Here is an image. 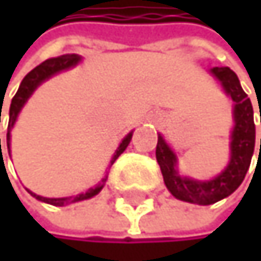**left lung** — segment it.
<instances>
[{"mask_svg": "<svg viewBox=\"0 0 261 261\" xmlns=\"http://www.w3.org/2000/svg\"><path fill=\"white\" fill-rule=\"evenodd\" d=\"M212 73L221 81L224 91L235 101V128L232 133V142H230L232 155H230V163L224 172L210 181H197L186 177L183 178L178 175L175 169V153L169 148L161 135H158L156 144V161L161 167L164 183L170 194L178 200L197 205H212L232 194L246 177L255 147V123L252 103H250L247 94L243 91L237 73L228 67H215L212 68ZM260 153L261 139L258 155Z\"/></svg>", "mask_w": 261, "mask_h": 261, "instance_id": "8db88e82", "label": "left lung"}]
</instances>
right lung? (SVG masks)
<instances>
[{
  "label": "right lung",
  "mask_w": 261,
  "mask_h": 261,
  "mask_svg": "<svg viewBox=\"0 0 261 261\" xmlns=\"http://www.w3.org/2000/svg\"><path fill=\"white\" fill-rule=\"evenodd\" d=\"M78 61H80V56H76V55H64V56H59V58L46 59L45 62H42L40 65H37L36 68H33L31 72H29V73L23 78V81H21V84H20V87H18L17 94H15V95H14V98H12L11 109H9L7 148H11V128L14 126V123H15V120H17V116H18V113H20V109L23 108V105L26 103V100H28L29 97H31V94L34 92V89H36L42 81H45V80H46V78H49V76H53L55 73L62 72V70H65V68H70V67L76 65V64H78ZM0 117H1V111H0ZM132 136H133V133H129V135L122 141V144L119 145V148H117V152H116V155H114V158H113L111 164L119 158V155H120V153H123V150L128 147L129 141H132ZM0 150H1V139H0ZM9 152H11V150H9ZM105 180H106V178H105ZM105 180H103V181H105ZM101 188H103V185H98L97 188L89 189L87 193H83V194H78V196H73V197H61V199H46V197H42V196H37V194L31 193V191H29V189H28V193L31 194L33 197H36V199L42 200V202L51 203V205H56V206H62V205L73 203V202H80V200L91 199V197H94L95 194H98V193L101 191Z\"/></svg>",
  "instance_id": "obj_1"
}]
</instances>
